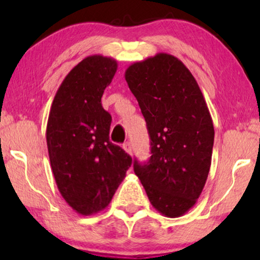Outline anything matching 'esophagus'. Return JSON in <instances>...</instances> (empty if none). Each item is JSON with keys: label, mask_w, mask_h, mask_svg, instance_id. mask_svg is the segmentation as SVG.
<instances>
[{"label": "esophagus", "mask_w": 260, "mask_h": 260, "mask_svg": "<svg viewBox=\"0 0 260 260\" xmlns=\"http://www.w3.org/2000/svg\"><path fill=\"white\" fill-rule=\"evenodd\" d=\"M123 149L125 150L127 154H133V147H131V144L129 143V142H125V143L123 144Z\"/></svg>", "instance_id": "1"}]
</instances>
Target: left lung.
Returning a JSON list of instances; mask_svg holds the SVG:
<instances>
[{
  "mask_svg": "<svg viewBox=\"0 0 260 260\" xmlns=\"http://www.w3.org/2000/svg\"><path fill=\"white\" fill-rule=\"evenodd\" d=\"M125 80L143 115L151 156L134 162L152 207L169 218L187 213L207 180L214 126L199 85L176 56L158 53L134 62Z\"/></svg>",
  "mask_w": 260,
  "mask_h": 260,
  "instance_id": "left-lung-1",
  "label": "left lung"
}]
</instances>
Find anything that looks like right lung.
I'll return each mask as SVG.
<instances>
[{
    "label": "right lung",
    "instance_id": "1",
    "mask_svg": "<svg viewBox=\"0 0 260 260\" xmlns=\"http://www.w3.org/2000/svg\"><path fill=\"white\" fill-rule=\"evenodd\" d=\"M117 71V61L91 55L74 66L56 91L46 140L56 186L81 215L108 207L133 162L109 140L111 115L102 95Z\"/></svg>",
    "mask_w": 260,
    "mask_h": 260
}]
</instances>
